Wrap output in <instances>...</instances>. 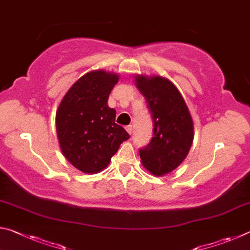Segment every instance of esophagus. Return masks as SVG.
Listing matches in <instances>:
<instances>
[{
	"instance_id": "34e87169",
	"label": "esophagus",
	"mask_w": 250,
	"mask_h": 250,
	"mask_svg": "<svg viewBox=\"0 0 250 250\" xmlns=\"http://www.w3.org/2000/svg\"><path fill=\"white\" fill-rule=\"evenodd\" d=\"M125 130L128 131V133H129V134H131V133H132V125H128V126H125Z\"/></svg>"
}]
</instances>
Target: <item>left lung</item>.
I'll list each match as a JSON object with an SVG mask.
<instances>
[{"mask_svg":"<svg viewBox=\"0 0 250 250\" xmlns=\"http://www.w3.org/2000/svg\"><path fill=\"white\" fill-rule=\"evenodd\" d=\"M135 86L146 97L153 119V137L139 151L143 167L161 176L183 162L192 146L193 120L183 97L170 80L137 76Z\"/></svg>","mask_w":250,"mask_h":250,"instance_id":"left-lung-1","label":"left lung"}]
</instances>
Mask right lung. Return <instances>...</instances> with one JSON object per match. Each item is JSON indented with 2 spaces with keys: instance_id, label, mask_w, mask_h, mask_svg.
Listing matches in <instances>:
<instances>
[{
  "instance_id": "1",
  "label": "right lung",
  "mask_w": 250,
  "mask_h": 250,
  "mask_svg": "<svg viewBox=\"0 0 250 250\" xmlns=\"http://www.w3.org/2000/svg\"><path fill=\"white\" fill-rule=\"evenodd\" d=\"M119 76L94 70L82 76L59 104L56 130L65 158L83 173L94 174L108 167L120 145L130 138L116 124V110L108 98Z\"/></svg>"
}]
</instances>
